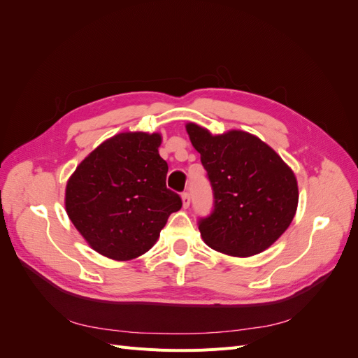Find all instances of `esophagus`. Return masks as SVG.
I'll return each mask as SVG.
<instances>
[{"label":"esophagus","instance_id":"34e87169","mask_svg":"<svg viewBox=\"0 0 358 358\" xmlns=\"http://www.w3.org/2000/svg\"><path fill=\"white\" fill-rule=\"evenodd\" d=\"M189 203H191L189 192H183L182 194V206H183V209H187L188 206H189Z\"/></svg>","mask_w":358,"mask_h":358}]
</instances>
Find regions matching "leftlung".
Segmentation results:
<instances>
[{"label":"left lung","instance_id":"left-lung-1","mask_svg":"<svg viewBox=\"0 0 358 358\" xmlns=\"http://www.w3.org/2000/svg\"><path fill=\"white\" fill-rule=\"evenodd\" d=\"M185 128L213 189V210L199 221L204 243L231 257L266 251L296 215L294 171L254 134L241 129L212 134L194 122Z\"/></svg>","mask_w":358,"mask_h":358}]
</instances>
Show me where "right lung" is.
<instances>
[{"instance_id":"obj_1","label":"right lung","mask_w":358,"mask_h":358,"mask_svg":"<svg viewBox=\"0 0 358 358\" xmlns=\"http://www.w3.org/2000/svg\"><path fill=\"white\" fill-rule=\"evenodd\" d=\"M159 133H119L96 146L67 180L66 210L99 254L128 262L148 252L182 200L166 187Z\"/></svg>"}]
</instances>
